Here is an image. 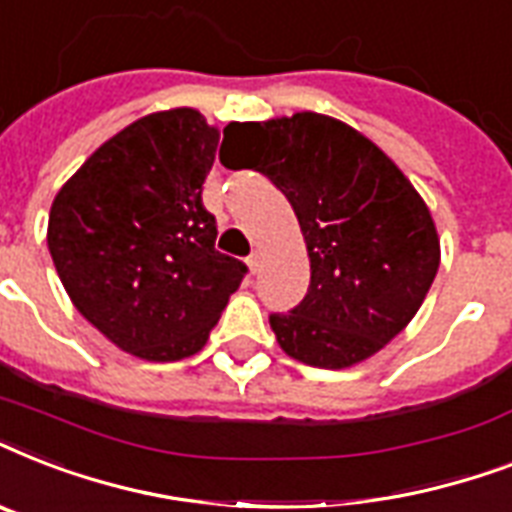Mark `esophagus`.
I'll use <instances>...</instances> for the list:
<instances>
[{
    "mask_svg": "<svg viewBox=\"0 0 512 512\" xmlns=\"http://www.w3.org/2000/svg\"><path fill=\"white\" fill-rule=\"evenodd\" d=\"M247 265L252 273H260V268H263V252H260V249H255V252L247 257Z\"/></svg>",
    "mask_w": 512,
    "mask_h": 512,
    "instance_id": "34e87169",
    "label": "esophagus"
}]
</instances>
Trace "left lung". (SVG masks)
<instances>
[{
	"label": "left lung",
	"mask_w": 512,
	"mask_h": 512,
	"mask_svg": "<svg viewBox=\"0 0 512 512\" xmlns=\"http://www.w3.org/2000/svg\"><path fill=\"white\" fill-rule=\"evenodd\" d=\"M244 167L265 175L295 209L311 257L303 303L271 313L284 353L345 369L385 348L420 311L436 279L438 233L404 172L332 116L225 127Z\"/></svg>",
	"instance_id": "1"
}]
</instances>
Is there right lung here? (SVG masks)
Here are the masks:
<instances>
[{
	"label": "right lung",
	"instance_id": "1",
	"mask_svg": "<svg viewBox=\"0 0 512 512\" xmlns=\"http://www.w3.org/2000/svg\"><path fill=\"white\" fill-rule=\"evenodd\" d=\"M217 140L193 108L143 116L52 201L47 247L71 303L132 356H193L247 276L215 249V215L201 201Z\"/></svg>",
	"mask_w": 512,
	"mask_h": 512
}]
</instances>
